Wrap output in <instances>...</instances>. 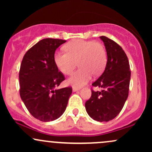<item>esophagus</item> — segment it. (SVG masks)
I'll use <instances>...</instances> for the list:
<instances>
[{
	"instance_id": "1",
	"label": "esophagus",
	"mask_w": 152,
	"mask_h": 152,
	"mask_svg": "<svg viewBox=\"0 0 152 152\" xmlns=\"http://www.w3.org/2000/svg\"><path fill=\"white\" fill-rule=\"evenodd\" d=\"M80 88H80V87H76V86H74V87H73L72 89H73V91H78V90H79Z\"/></svg>"
}]
</instances>
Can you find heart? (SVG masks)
I'll return each mask as SVG.
<instances>
[{"mask_svg":"<svg viewBox=\"0 0 152 152\" xmlns=\"http://www.w3.org/2000/svg\"><path fill=\"white\" fill-rule=\"evenodd\" d=\"M66 53L57 52L54 61L59 71L71 75L76 66L81 69L69 78L71 85L80 86L91 78V75L99 76L104 71L107 61L106 52L102 43L94 41L75 40L64 46Z\"/></svg>","mask_w":152,"mask_h":152,"instance_id":"obj_1","label":"heart"}]
</instances>
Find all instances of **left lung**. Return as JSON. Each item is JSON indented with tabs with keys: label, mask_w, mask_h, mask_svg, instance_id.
I'll return each mask as SVG.
<instances>
[{
	"label": "left lung",
	"mask_w": 152,
	"mask_h": 152,
	"mask_svg": "<svg viewBox=\"0 0 152 152\" xmlns=\"http://www.w3.org/2000/svg\"><path fill=\"white\" fill-rule=\"evenodd\" d=\"M105 46L107 63L104 73L92 86L91 96L85 107L88 114L97 121H109L121 111L129 95L131 71L124 50L113 40L100 36Z\"/></svg>",
	"instance_id": "1"
}]
</instances>
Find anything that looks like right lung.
<instances>
[{"mask_svg":"<svg viewBox=\"0 0 152 152\" xmlns=\"http://www.w3.org/2000/svg\"><path fill=\"white\" fill-rule=\"evenodd\" d=\"M66 41L44 38L26 52L19 71L20 96L34 117L41 121L57 119L64 114L71 87L57 89L65 80L54 61L57 48Z\"/></svg>","mask_w":152,"mask_h":152,"instance_id":"obj_1","label":"right lung"}]
</instances>
